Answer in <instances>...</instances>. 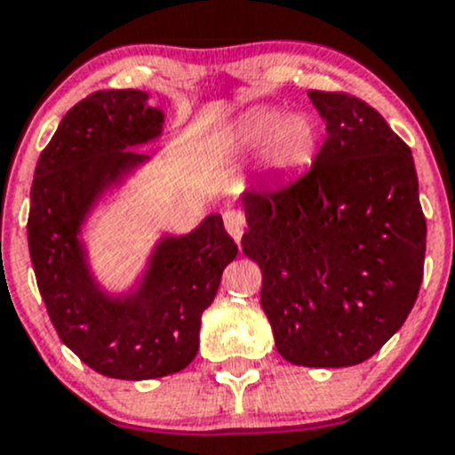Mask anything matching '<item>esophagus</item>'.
Segmentation results:
<instances>
[{
	"label": "esophagus",
	"instance_id": "obj_1",
	"mask_svg": "<svg viewBox=\"0 0 455 455\" xmlns=\"http://www.w3.org/2000/svg\"><path fill=\"white\" fill-rule=\"evenodd\" d=\"M222 220H224V227H227L228 235H231L235 242H240L242 235H244V228H246L244 211L227 209V211H224Z\"/></svg>",
	"mask_w": 455,
	"mask_h": 455
}]
</instances>
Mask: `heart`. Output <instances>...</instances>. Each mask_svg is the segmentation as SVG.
I'll return each instance as SVG.
<instances>
[{
  "label": "heart",
  "instance_id": "b5f03b06",
  "mask_svg": "<svg viewBox=\"0 0 455 455\" xmlns=\"http://www.w3.org/2000/svg\"><path fill=\"white\" fill-rule=\"evenodd\" d=\"M233 138L244 147H258L268 140V166L275 171H291L311 160L317 131L311 117L302 113L284 117L280 110L259 108L237 122Z\"/></svg>",
  "mask_w": 455,
  "mask_h": 455
}]
</instances>
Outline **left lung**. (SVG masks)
<instances>
[{
  "instance_id": "left-lung-1",
  "label": "left lung",
  "mask_w": 455,
  "mask_h": 455,
  "mask_svg": "<svg viewBox=\"0 0 455 455\" xmlns=\"http://www.w3.org/2000/svg\"><path fill=\"white\" fill-rule=\"evenodd\" d=\"M326 122L311 169L242 193V251L262 271L275 347L299 367H351L404 324L427 222L411 148L349 92L308 91Z\"/></svg>"
}]
</instances>
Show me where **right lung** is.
Instances as JSON below:
<instances>
[{
	"instance_id": "obj_1",
	"label": "right lung",
	"mask_w": 455,
	"mask_h": 455,
	"mask_svg": "<svg viewBox=\"0 0 455 455\" xmlns=\"http://www.w3.org/2000/svg\"><path fill=\"white\" fill-rule=\"evenodd\" d=\"M142 91H97L77 101L39 156L30 187L28 249L57 335L82 363L117 380L182 371L200 347L204 308L237 255L220 215L156 246L135 293H104L79 228L106 187L147 162L126 151L160 138L164 113Z\"/></svg>"
}]
</instances>
